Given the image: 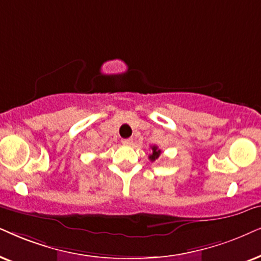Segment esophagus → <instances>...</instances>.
Listing matches in <instances>:
<instances>
[{"label":"esophagus","mask_w":261,"mask_h":261,"mask_svg":"<svg viewBox=\"0 0 261 261\" xmlns=\"http://www.w3.org/2000/svg\"><path fill=\"white\" fill-rule=\"evenodd\" d=\"M133 138H124V140H121V143L125 144V146H130V144H133Z\"/></svg>","instance_id":"esophagus-1"}]
</instances>
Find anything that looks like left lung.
I'll return each mask as SVG.
<instances>
[{"mask_svg": "<svg viewBox=\"0 0 261 261\" xmlns=\"http://www.w3.org/2000/svg\"><path fill=\"white\" fill-rule=\"evenodd\" d=\"M150 148H151V154L149 155V160L155 161V160L158 159V158L160 156L161 150L156 146H153V147H150Z\"/></svg>", "mask_w": 261, "mask_h": 261, "instance_id": "left-lung-1", "label": "left lung"}]
</instances>
